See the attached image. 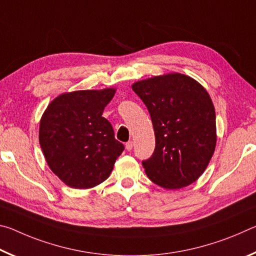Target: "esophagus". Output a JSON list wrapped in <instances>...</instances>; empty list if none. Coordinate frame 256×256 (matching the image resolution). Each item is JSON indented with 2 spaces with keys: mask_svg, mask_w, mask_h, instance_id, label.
I'll list each match as a JSON object with an SVG mask.
<instances>
[{
  "mask_svg": "<svg viewBox=\"0 0 256 256\" xmlns=\"http://www.w3.org/2000/svg\"><path fill=\"white\" fill-rule=\"evenodd\" d=\"M125 148H126L128 151H131L133 149V142L132 141L126 142V144H125Z\"/></svg>",
  "mask_w": 256,
  "mask_h": 256,
  "instance_id": "34e87169",
  "label": "esophagus"
}]
</instances>
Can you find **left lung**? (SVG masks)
<instances>
[{
    "label": "left lung",
    "mask_w": 256,
    "mask_h": 256,
    "mask_svg": "<svg viewBox=\"0 0 256 256\" xmlns=\"http://www.w3.org/2000/svg\"><path fill=\"white\" fill-rule=\"evenodd\" d=\"M132 89L148 108L154 130V154L142 162L146 176L167 190L194 183L216 144L210 94L193 78L176 72L136 81Z\"/></svg>",
    "instance_id": "8db88e82"
}]
</instances>
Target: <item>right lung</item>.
<instances>
[{
  "instance_id": "right-lung-1",
  "label": "right lung",
  "mask_w": 256,
  "mask_h": 256,
  "mask_svg": "<svg viewBox=\"0 0 256 256\" xmlns=\"http://www.w3.org/2000/svg\"><path fill=\"white\" fill-rule=\"evenodd\" d=\"M115 88L78 90L50 102L40 123V144L50 170L73 188H92L110 177L124 146L102 112Z\"/></svg>"
}]
</instances>
